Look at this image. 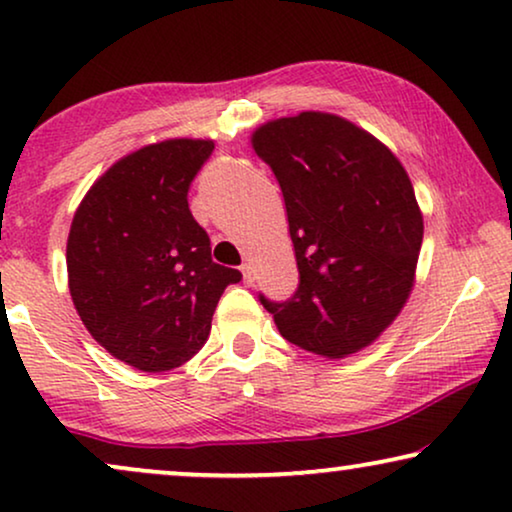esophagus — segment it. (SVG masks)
Listing matches in <instances>:
<instances>
[{
	"instance_id": "obj_1",
	"label": "esophagus",
	"mask_w": 512,
	"mask_h": 512,
	"mask_svg": "<svg viewBox=\"0 0 512 512\" xmlns=\"http://www.w3.org/2000/svg\"><path fill=\"white\" fill-rule=\"evenodd\" d=\"M242 277H244V284H254V270H251L249 263L242 265Z\"/></svg>"
}]
</instances>
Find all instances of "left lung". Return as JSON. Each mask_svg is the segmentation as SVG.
Listing matches in <instances>:
<instances>
[{
  "label": "left lung",
  "mask_w": 512,
  "mask_h": 512,
  "mask_svg": "<svg viewBox=\"0 0 512 512\" xmlns=\"http://www.w3.org/2000/svg\"><path fill=\"white\" fill-rule=\"evenodd\" d=\"M282 188L300 272L286 303L261 296L279 333L324 359L375 342L408 303L424 237L415 188L394 151L326 111L251 132Z\"/></svg>",
  "instance_id": "8db88e82"
}]
</instances>
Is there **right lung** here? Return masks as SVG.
<instances>
[{
	"label": "right lung",
	"instance_id": "obj_1",
	"mask_svg": "<svg viewBox=\"0 0 512 512\" xmlns=\"http://www.w3.org/2000/svg\"><path fill=\"white\" fill-rule=\"evenodd\" d=\"M212 139L177 137L116 160L83 195L67 237V282L88 333L128 366L165 373L205 345L240 270L212 261L188 186Z\"/></svg>",
	"mask_w": 512,
	"mask_h": 512
}]
</instances>
